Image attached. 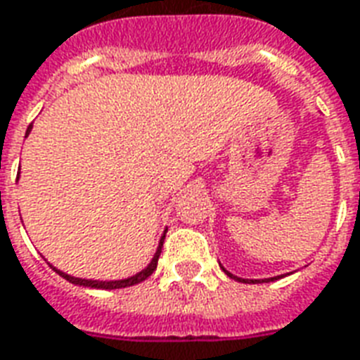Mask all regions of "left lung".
<instances>
[{
  "label": "left lung",
  "instance_id": "obj_1",
  "mask_svg": "<svg viewBox=\"0 0 360 360\" xmlns=\"http://www.w3.org/2000/svg\"><path fill=\"white\" fill-rule=\"evenodd\" d=\"M219 267L225 271V275L231 276V278H234V281H238V282H273V281H278V278H282V276H284V275H278V276H271V278H240V276H236V275H233V273H229L227 269L223 267L221 263H219Z\"/></svg>",
  "mask_w": 360,
  "mask_h": 360
}]
</instances>
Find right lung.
Listing matches in <instances>:
<instances>
[{
    "label": "right lung",
    "mask_w": 360,
    "mask_h": 360,
    "mask_svg": "<svg viewBox=\"0 0 360 360\" xmlns=\"http://www.w3.org/2000/svg\"><path fill=\"white\" fill-rule=\"evenodd\" d=\"M32 131V126H28V129H26V137L30 135ZM20 175V173H18ZM166 233L167 229L164 231V234L160 236V242H158V248H156V254H154V257L150 259V263L146 265L143 271H139V273H135L133 276H127V278H120V281H93V278H78V276H72V275H66V273H63L60 269L53 267L51 263H49V267L57 273V275H60L63 278H66L68 282H72V284H78V286H85V288H97V290H118V288H127V286H133V284H139V282H143L145 278H148V276L153 275L154 271H156V265H158V257H160V252H162V244H164V238H166Z\"/></svg>",
    "instance_id": "add662e5"
}]
</instances>
